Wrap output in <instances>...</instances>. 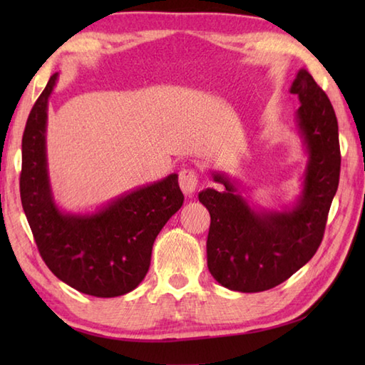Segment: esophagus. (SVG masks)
Segmentation results:
<instances>
[{
	"label": "esophagus",
	"instance_id": "obj_1",
	"mask_svg": "<svg viewBox=\"0 0 365 365\" xmlns=\"http://www.w3.org/2000/svg\"><path fill=\"white\" fill-rule=\"evenodd\" d=\"M178 183H180L183 195L187 197H192L199 187V175L195 169L185 168L178 173Z\"/></svg>",
	"mask_w": 365,
	"mask_h": 365
}]
</instances>
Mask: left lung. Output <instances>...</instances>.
Returning a JSON list of instances; mask_svg holds the SVG:
<instances>
[{
	"mask_svg": "<svg viewBox=\"0 0 365 365\" xmlns=\"http://www.w3.org/2000/svg\"><path fill=\"white\" fill-rule=\"evenodd\" d=\"M290 92L299 98L298 131L309 153L304 188L297 205L284 212H255L226 174L213 180L226 191L207 188L199 200L210 213L207 265L229 290L263 292L287 281L314 257L323 240L340 175L337 118L328 96L306 68Z\"/></svg>",
	"mask_w": 365,
	"mask_h": 365,
	"instance_id": "obj_1",
	"label": "left lung"
}]
</instances>
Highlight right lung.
I'll use <instances>...</instances> for the list:
<instances>
[{
	"label": "right lung",
	"mask_w": 365,
	"mask_h": 365,
	"mask_svg": "<svg viewBox=\"0 0 365 365\" xmlns=\"http://www.w3.org/2000/svg\"><path fill=\"white\" fill-rule=\"evenodd\" d=\"M53 73L31 110L21 139L20 197L37 250L51 273L81 293L120 297L141 284L155 238L183 204L178 175L127 192L91 215L61 212L46 169V110Z\"/></svg>",
	"instance_id": "add662e5"
}]
</instances>
